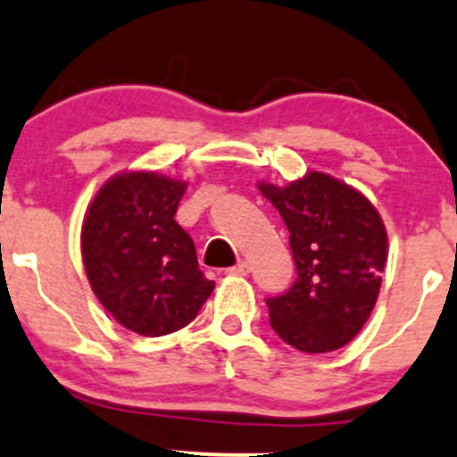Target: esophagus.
Returning a JSON list of instances; mask_svg holds the SVG:
<instances>
[{
    "instance_id": "obj_1",
    "label": "esophagus",
    "mask_w": 457,
    "mask_h": 457,
    "mask_svg": "<svg viewBox=\"0 0 457 457\" xmlns=\"http://www.w3.org/2000/svg\"><path fill=\"white\" fill-rule=\"evenodd\" d=\"M228 275H248L251 273V266H248L246 260H239L237 264L230 266V269H227Z\"/></svg>"
}]
</instances>
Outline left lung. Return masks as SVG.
<instances>
[{
    "instance_id": "8db88e82",
    "label": "left lung",
    "mask_w": 457,
    "mask_h": 457,
    "mask_svg": "<svg viewBox=\"0 0 457 457\" xmlns=\"http://www.w3.org/2000/svg\"><path fill=\"white\" fill-rule=\"evenodd\" d=\"M260 191L288 228L297 278L266 297L273 331L293 349L328 353L367 324L382 284L386 230L371 202L324 173Z\"/></svg>"
}]
</instances>
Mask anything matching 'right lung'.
Instances as JSON below:
<instances>
[{
  "instance_id": "obj_1",
  "label": "right lung",
  "mask_w": 457,
  "mask_h": 457,
  "mask_svg": "<svg viewBox=\"0 0 457 457\" xmlns=\"http://www.w3.org/2000/svg\"><path fill=\"white\" fill-rule=\"evenodd\" d=\"M187 184L155 173L108 179L81 227V257L104 309L129 331L169 336L195 320L215 284L178 222Z\"/></svg>"
}]
</instances>
